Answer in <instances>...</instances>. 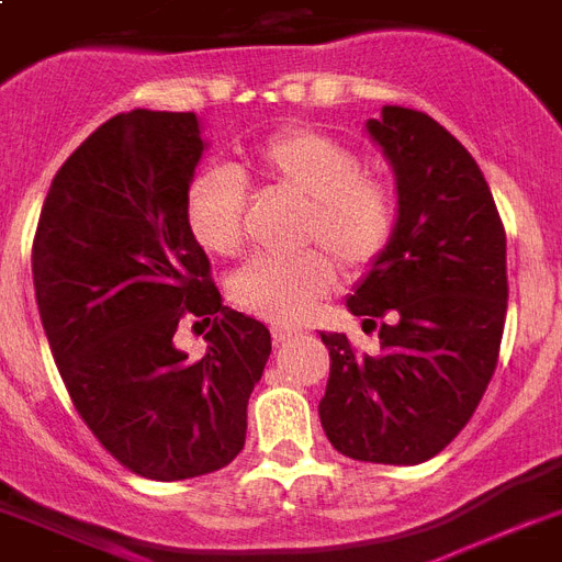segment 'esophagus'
<instances>
[{
  "instance_id": "1",
  "label": "esophagus",
  "mask_w": 562,
  "mask_h": 562,
  "mask_svg": "<svg viewBox=\"0 0 562 562\" xmlns=\"http://www.w3.org/2000/svg\"><path fill=\"white\" fill-rule=\"evenodd\" d=\"M271 336H273V345H285V341H291L294 336H300V327H289V324H273Z\"/></svg>"
}]
</instances>
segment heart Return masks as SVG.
Returning <instances> with one entry per match:
<instances>
[{"label":"heart","instance_id":"b5f03b06","mask_svg":"<svg viewBox=\"0 0 562 562\" xmlns=\"http://www.w3.org/2000/svg\"><path fill=\"white\" fill-rule=\"evenodd\" d=\"M247 165L268 186L306 203L300 244L327 247L345 268L376 262L395 233V200L362 177L353 149L312 128H285L252 149ZM244 177L233 165L203 167L186 196L188 226L205 250L233 256L244 241ZM336 285L327 252L294 259H250L229 280V297L250 315L289 324L303 318Z\"/></svg>","mask_w":562,"mask_h":562}]
</instances>
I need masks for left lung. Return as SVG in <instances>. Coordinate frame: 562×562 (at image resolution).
Returning a JSON list of instances; mask_svg holds the SVG:
<instances>
[{"label":"left lung","mask_w":562,"mask_h":562,"mask_svg":"<svg viewBox=\"0 0 562 562\" xmlns=\"http://www.w3.org/2000/svg\"><path fill=\"white\" fill-rule=\"evenodd\" d=\"M395 173L397 221L348 297L380 324V357L321 333L329 380L318 415L350 460L418 465L469 424L498 366L507 315V235L471 153L430 114L383 105L366 123Z\"/></svg>","instance_id":"8db88e82"}]
</instances>
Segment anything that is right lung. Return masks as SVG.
<instances>
[{
	"label": "right lung",
	"mask_w": 562,
	"mask_h": 562,
	"mask_svg": "<svg viewBox=\"0 0 562 562\" xmlns=\"http://www.w3.org/2000/svg\"><path fill=\"white\" fill-rule=\"evenodd\" d=\"M205 147L194 111L111 117L55 173L34 235V297L72 406L149 481H188L238 457L271 357L268 327L224 306L188 226ZM186 314L215 318L200 360L172 341Z\"/></svg>",
	"instance_id": "obj_1"
}]
</instances>
